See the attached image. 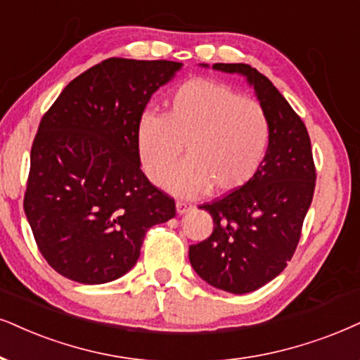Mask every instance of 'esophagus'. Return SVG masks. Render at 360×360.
<instances>
[{
    "mask_svg": "<svg viewBox=\"0 0 360 360\" xmlns=\"http://www.w3.org/2000/svg\"><path fill=\"white\" fill-rule=\"evenodd\" d=\"M176 209H177V212H179V214H186V212L193 211L194 206H193V204H189V202L177 201V202H176Z\"/></svg>",
    "mask_w": 360,
    "mask_h": 360,
    "instance_id": "obj_1",
    "label": "esophagus"
}]
</instances>
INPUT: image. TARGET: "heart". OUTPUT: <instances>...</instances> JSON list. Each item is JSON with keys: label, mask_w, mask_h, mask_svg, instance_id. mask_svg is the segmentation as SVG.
I'll return each instance as SVG.
<instances>
[{"label": "heart", "mask_w": 360, "mask_h": 360, "mask_svg": "<svg viewBox=\"0 0 360 360\" xmlns=\"http://www.w3.org/2000/svg\"><path fill=\"white\" fill-rule=\"evenodd\" d=\"M136 141L151 183H165L184 146L188 161L167 188L181 195L199 194L211 186L214 193H231L261 169L271 122L256 99L243 98L226 84L191 79L167 96L165 115H143Z\"/></svg>", "instance_id": "b5f03b06"}]
</instances>
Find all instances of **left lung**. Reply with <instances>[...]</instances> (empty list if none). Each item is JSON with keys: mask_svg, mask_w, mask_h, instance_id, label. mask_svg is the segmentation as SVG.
Returning a JSON list of instances; mask_svg holds the SVG:
<instances>
[{"mask_svg": "<svg viewBox=\"0 0 360 360\" xmlns=\"http://www.w3.org/2000/svg\"><path fill=\"white\" fill-rule=\"evenodd\" d=\"M212 70L248 78L271 122V141L261 169L248 184L202 204L214 229L189 245L199 277L233 294L252 292L279 276L292 259L316 188L311 138L301 117L256 68L216 63Z\"/></svg>", "mask_w": 360, "mask_h": 360, "instance_id": "left-lung-1", "label": "left lung"}]
</instances>
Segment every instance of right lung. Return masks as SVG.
Returning a JSON list of instances; mask_svg holds the SVG:
<instances>
[{
  "label": "right lung",
  "mask_w": 360,
  "mask_h": 360,
  "mask_svg": "<svg viewBox=\"0 0 360 360\" xmlns=\"http://www.w3.org/2000/svg\"><path fill=\"white\" fill-rule=\"evenodd\" d=\"M181 63L109 58L63 89L31 146L25 212L39 252L81 284L124 276L149 227L176 216L141 171L138 122Z\"/></svg>",
  "instance_id": "add662e5"
}]
</instances>
